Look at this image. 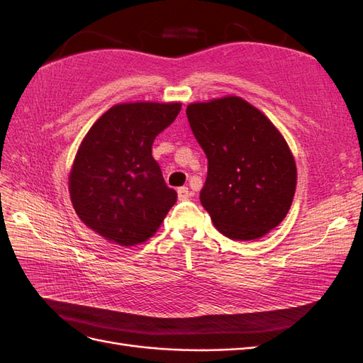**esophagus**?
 Masks as SVG:
<instances>
[{
    "label": "esophagus",
    "instance_id": "34e87169",
    "mask_svg": "<svg viewBox=\"0 0 363 363\" xmlns=\"http://www.w3.org/2000/svg\"><path fill=\"white\" fill-rule=\"evenodd\" d=\"M177 195H179V200L184 201V200H189L191 199V191L186 188V186H182V188L177 189Z\"/></svg>",
    "mask_w": 363,
    "mask_h": 363
}]
</instances>
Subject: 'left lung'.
I'll use <instances>...</instances> for the list:
<instances>
[{"label": "left lung", "mask_w": 363, "mask_h": 363, "mask_svg": "<svg viewBox=\"0 0 363 363\" xmlns=\"http://www.w3.org/2000/svg\"><path fill=\"white\" fill-rule=\"evenodd\" d=\"M208 162L200 201L224 236L255 240L288 215L296 167L280 131L259 108L228 95L186 107Z\"/></svg>", "instance_id": "1"}]
</instances>
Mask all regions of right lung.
Returning a JSON list of instances; mask_svg holds the SVG:
<instances>
[{
  "mask_svg": "<svg viewBox=\"0 0 363 363\" xmlns=\"http://www.w3.org/2000/svg\"><path fill=\"white\" fill-rule=\"evenodd\" d=\"M180 108L182 103L116 104L87 131L69 172V195L95 233L121 247L155 236L177 192L164 183L151 147Z\"/></svg>",
  "mask_w": 363,
  "mask_h": 363,
  "instance_id": "add662e5",
  "label": "right lung"
}]
</instances>
